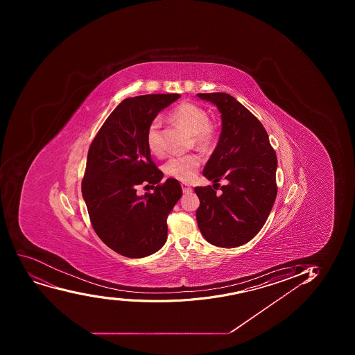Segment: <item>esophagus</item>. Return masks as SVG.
I'll return each instance as SVG.
<instances>
[{
	"instance_id": "34e87169",
	"label": "esophagus",
	"mask_w": 355,
	"mask_h": 355,
	"mask_svg": "<svg viewBox=\"0 0 355 355\" xmlns=\"http://www.w3.org/2000/svg\"><path fill=\"white\" fill-rule=\"evenodd\" d=\"M182 190H183L184 193H191L192 192V187L190 185H187V184L183 183L182 184Z\"/></svg>"
}]
</instances>
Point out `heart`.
<instances>
[{
	"label": "heart",
	"mask_w": 355,
	"mask_h": 355,
	"mask_svg": "<svg viewBox=\"0 0 355 355\" xmlns=\"http://www.w3.org/2000/svg\"><path fill=\"white\" fill-rule=\"evenodd\" d=\"M172 121L185 127L190 133L193 134L194 144L199 148H209L216 139V130L209 123V114L206 110L193 103H182L177 106L171 114ZM148 148L155 155L162 154L163 141H162L161 119L155 118L148 126ZM201 159L198 155H178L170 158L165 163V172L177 180H191L197 173L200 166Z\"/></svg>",
	"instance_id": "heart-1"
}]
</instances>
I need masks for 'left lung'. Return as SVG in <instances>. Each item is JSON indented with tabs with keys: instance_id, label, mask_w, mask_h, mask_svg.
Masks as SVG:
<instances>
[{
	"instance_id": "8db88e82",
	"label": "left lung",
	"mask_w": 355,
	"mask_h": 355,
	"mask_svg": "<svg viewBox=\"0 0 355 355\" xmlns=\"http://www.w3.org/2000/svg\"><path fill=\"white\" fill-rule=\"evenodd\" d=\"M221 113L218 146L205 165L213 187L228 180L218 196L211 187H196L200 206L197 222L207 242L237 248L265 225L277 198V159L263 125L245 106L225 92L198 94Z\"/></svg>"
}]
</instances>
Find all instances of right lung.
<instances>
[{
    "mask_svg": "<svg viewBox=\"0 0 355 355\" xmlns=\"http://www.w3.org/2000/svg\"><path fill=\"white\" fill-rule=\"evenodd\" d=\"M178 94L137 96L113 110L90 144L82 196L92 228L121 256L144 258L157 252L168 237L166 218L182 197L180 182L168 178L151 159L148 126ZM142 183L158 184L139 196Z\"/></svg>",
    "mask_w": 355,
    "mask_h": 355,
    "instance_id": "obj_1",
    "label": "right lung"
}]
</instances>
